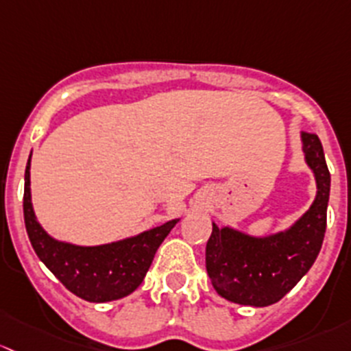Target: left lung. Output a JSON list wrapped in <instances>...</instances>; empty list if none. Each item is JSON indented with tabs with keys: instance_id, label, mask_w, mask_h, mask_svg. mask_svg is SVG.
<instances>
[{
	"instance_id": "8db88e82",
	"label": "left lung",
	"mask_w": 351,
	"mask_h": 351,
	"mask_svg": "<svg viewBox=\"0 0 351 351\" xmlns=\"http://www.w3.org/2000/svg\"><path fill=\"white\" fill-rule=\"evenodd\" d=\"M302 152L316 179V197L287 230L254 237L213 223L206 245V270L213 287L231 302L265 308L280 301L313 267L326 231L331 177L323 145L314 133H301Z\"/></svg>"
}]
</instances>
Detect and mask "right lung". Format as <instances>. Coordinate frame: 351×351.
<instances>
[{"instance_id": "1", "label": "right lung", "mask_w": 351, "mask_h": 351, "mask_svg": "<svg viewBox=\"0 0 351 351\" xmlns=\"http://www.w3.org/2000/svg\"><path fill=\"white\" fill-rule=\"evenodd\" d=\"M30 157L25 169V228L35 254L66 289L89 302L117 301L132 294L149 272L155 252L177 219L135 237L96 247H81L56 240L42 228L35 216L30 193Z\"/></svg>"}]
</instances>
